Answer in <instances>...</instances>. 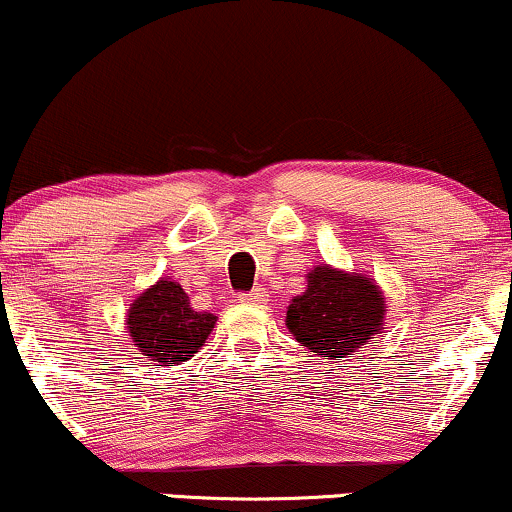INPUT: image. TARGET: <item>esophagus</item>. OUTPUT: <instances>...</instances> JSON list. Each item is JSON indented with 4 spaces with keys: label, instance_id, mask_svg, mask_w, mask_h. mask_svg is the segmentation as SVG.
Masks as SVG:
<instances>
[{
    "label": "esophagus",
    "instance_id": "1",
    "mask_svg": "<svg viewBox=\"0 0 512 512\" xmlns=\"http://www.w3.org/2000/svg\"><path fill=\"white\" fill-rule=\"evenodd\" d=\"M238 301L240 303H262V301H267V293H264L262 289H252L250 293H240Z\"/></svg>",
    "mask_w": 512,
    "mask_h": 512
}]
</instances>
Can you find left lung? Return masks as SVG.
Returning a JSON list of instances; mask_svg holds the SVG:
<instances>
[{
  "instance_id": "8db88e82",
  "label": "left lung",
  "mask_w": 512,
  "mask_h": 512,
  "mask_svg": "<svg viewBox=\"0 0 512 512\" xmlns=\"http://www.w3.org/2000/svg\"><path fill=\"white\" fill-rule=\"evenodd\" d=\"M385 322V298L366 274L342 272L317 264L308 272V289L286 310V327L296 342L342 361L368 342H375Z\"/></svg>"
}]
</instances>
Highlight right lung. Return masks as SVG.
Returning a JSON list of instances; mask_svg holds the SVG:
<instances>
[{
	"mask_svg": "<svg viewBox=\"0 0 512 512\" xmlns=\"http://www.w3.org/2000/svg\"><path fill=\"white\" fill-rule=\"evenodd\" d=\"M125 322L134 346L149 361L180 366L207 342L216 315L192 310L190 296L178 281L158 279L151 289L134 298Z\"/></svg>",
	"mask_w": 512,
	"mask_h": 512,
	"instance_id": "add662e5",
	"label": "right lung"
}]
</instances>
